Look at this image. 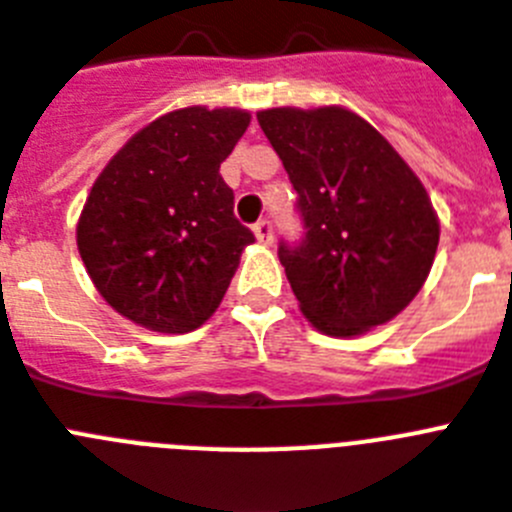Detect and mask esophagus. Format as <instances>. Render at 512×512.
<instances>
[{
    "mask_svg": "<svg viewBox=\"0 0 512 512\" xmlns=\"http://www.w3.org/2000/svg\"><path fill=\"white\" fill-rule=\"evenodd\" d=\"M255 236H257V242H263V244H270L273 242V223L268 221V218H263V221H257L255 223Z\"/></svg>",
    "mask_w": 512,
    "mask_h": 512,
    "instance_id": "esophagus-1",
    "label": "esophagus"
}]
</instances>
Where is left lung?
Masks as SVG:
<instances>
[{"instance_id":"obj_1","label":"left lung","mask_w":512,"mask_h":512,"mask_svg":"<svg viewBox=\"0 0 512 512\" xmlns=\"http://www.w3.org/2000/svg\"><path fill=\"white\" fill-rule=\"evenodd\" d=\"M257 122L296 190L304 236L278 257L304 317L351 338L393 320L435 263L440 223L409 163L341 106L265 109Z\"/></svg>"}]
</instances>
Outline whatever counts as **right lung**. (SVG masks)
I'll use <instances>...</instances> for the list:
<instances>
[{"mask_svg":"<svg viewBox=\"0 0 512 512\" xmlns=\"http://www.w3.org/2000/svg\"><path fill=\"white\" fill-rule=\"evenodd\" d=\"M247 127L242 109H176L106 163L77 221V249L119 315L190 333L216 312L255 242L218 171Z\"/></svg>","mask_w":512,"mask_h":512,"instance_id":"right-lung-1","label":"right lung"}]
</instances>
